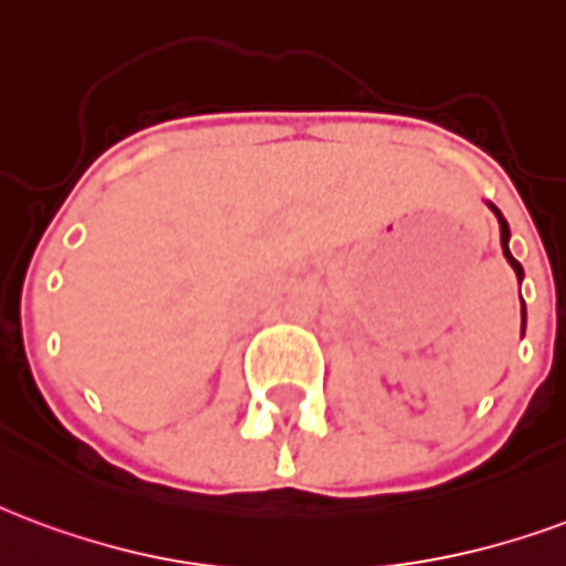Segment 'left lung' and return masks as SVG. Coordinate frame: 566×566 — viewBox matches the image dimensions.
I'll return each mask as SVG.
<instances>
[{
    "label": "left lung",
    "mask_w": 566,
    "mask_h": 566,
    "mask_svg": "<svg viewBox=\"0 0 566 566\" xmlns=\"http://www.w3.org/2000/svg\"><path fill=\"white\" fill-rule=\"evenodd\" d=\"M492 209H495V207H492ZM495 216H497V221H501V245H504V258H506V261H510V266L516 270V279H518V282H522V266H518L516 258L510 254V245H506V242H510V228H506L504 216H501L497 209H495ZM522 326H525V305H522Z\"/></svg>",
    "instance_id": "obj_1"
}]
</instances>
